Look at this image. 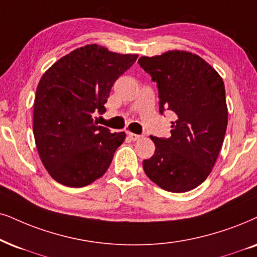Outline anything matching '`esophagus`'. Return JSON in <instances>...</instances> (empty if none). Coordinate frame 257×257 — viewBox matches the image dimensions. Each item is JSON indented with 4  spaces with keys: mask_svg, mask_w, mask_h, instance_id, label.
Segmentation results:
<instances>
[{
    "mask_svg": "<svg viewBox=\"0 0 257 257\" xmlns=\"http://www.w3.org/2000/svg\"><path fill=\"white\" fill-rule=\"evenodd\" d=\"M128 136L131 138L133 141H138L142 138V135H139V134H134V133H128Z\"/></svg>",
    "mask_w": 257,
    "mask_h": 257,
    "instance_id": "1",
    "label": "esophagus"
}]
</instances>
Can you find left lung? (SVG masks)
Returning <instances> with one entry per match:
<instances>
[{
    "mask_svg": "<svg viewBox=\"0 0 257 257\" xmlns=\"http://www.w3.org/2000/svg\"><path fill=\"white\" fill-rule=\"evenodd\" d=\"M140 66L159 90V111H173L171 138L151 136L154 155L144 160L153 183L168 192L193 190L209 177L222 148L228 108L222 77L197 54L168 51L141 57Z\"/></svg>",
    "mask_w": 257,
    "mask_h": 257,
    "instance_id": "8db88e82",
    "label": "left lung"
}]
</instances>
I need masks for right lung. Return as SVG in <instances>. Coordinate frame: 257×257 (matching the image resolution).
Listing matches in <instances>:
<instances>
[{
    "label": "right lung",
    "mask_w": 257,
    "mask_h": 257,
    "mask_svg": "<svg viewBox=\"0 0 257 257\" xmlns=\"http://www.w3.org/2000/svg\"><path fill=\"white\" fill-rule=\"evenodd\" d=\"M138 57L86 45L42 74L35 93L33 133L42 164L59 184L86 186L109 168L125 134H111L92 115L105 111L113 83Z\"/></svg>",
    "instance_id": "add662e5"
}]
</instances>
